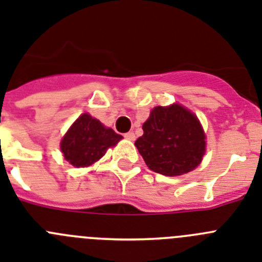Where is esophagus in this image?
<instances>
[{
	"instance_id": "1",
	"label": "esophagus",
	"mask_w": 262,
	"mask_h": 262,
	"mask_svg": "<svg viewBox=\"0 0 262 262\" xmlns=\"http://www.w3.org/2000/svg\"><path fill=\"white\" fill-rule=\"evenodd\" d=\"M125 138H126V140H130V141H133L134 138H136V136H134V133L133 132H128V133H125V136H124Z\"/></svg>"
}]
</instances>
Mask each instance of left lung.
<instances>
[{"mask_svg": "<svg viewBox=\"0 0 262 262\" xmlns=\"http://www.w3.org/2000/svg\"><path fill=\"white\" fill-rule=\"evenodd\" d=\"M136 146L150 170L167 177L194 170L206 151L199 120L182 105L156 106Z\"/></svg>", "mask_w": 262, "mask_h": 262, "instance_id": "left-lung-1", "label": "left lung"}]
</instances>
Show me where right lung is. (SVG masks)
Instances as JSON below:
<instances>
[{
  "label": "right lung",
  "instance_id": "obj_1",
  "mask_svg": "<svg viewBox=\"0 0 262 262\" xmlns=\"http://www.w3.org/2000/svg\"><path fill=\"white\" fill-rule=\"evenodd\" d=\"M121 136L105 128L99 120L84 113L74 122L60 142V149L71 165L85 167L99 161L106 149L115 146Z\"/></svg>",
  "mask_w": 262,
  "mask_h": 262
}]
</instances>
